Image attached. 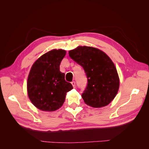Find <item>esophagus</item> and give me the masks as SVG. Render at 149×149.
Instances as JSON below:
<instances>
[{
    "mask_svg": "<svg viewBox=\"0 0 149 149\" xmlns=\"http://www.w3.org/2000/svg\"><path fill=\"white\" fill-rule=\"evenodd\" d=\"M71 84L73 85V88H75V87H76V83H75V81H72V82H71Z\"/></svg>",
    "mask_w": 149,
    "mask_h": 149,
    "instance_id": "34e87169",
    "label": "esophagus"
}]
</instances>
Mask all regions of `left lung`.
<instances>
[{"label": "left lung", "mask_w": 149, "mask_h": 149, "mask_svg": "<svg viewBox=\"0 0 149 149\" xmlns=\"http://www.w3.org/2000/svg\"><path fill=\"white\" fill-rule=\"evenodd\" d=\"M69 55L83 68L88 78L82 94L84 102L93 107L109 104L119 88L118 71L111 58L100 49L86 46L70 50Z\"/></svg>", "instance_id": "obj_1"}]
</instances>
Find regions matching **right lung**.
I'll list each match as a JSON object with an SVG mask.
<instances>
[{
  "label": "right lung",
  "mask_w": 149,
  "mask_h": 149,
  "mask_svg": "<svg viewBox=\"0 0 149 149\" xmlns=\"http://www.w3.org/2000/svg\"><path fill=\"white\" fill-rule=\"evenodd\" d=\"M66 55L63 49H52L40 56L31 68L27 80L29 97L33 104L44 111L59 109L66 93L73 86L65 79L60 65Z\"/></svg>",
  "instance_id": "obj_1"
}]
</instances>
